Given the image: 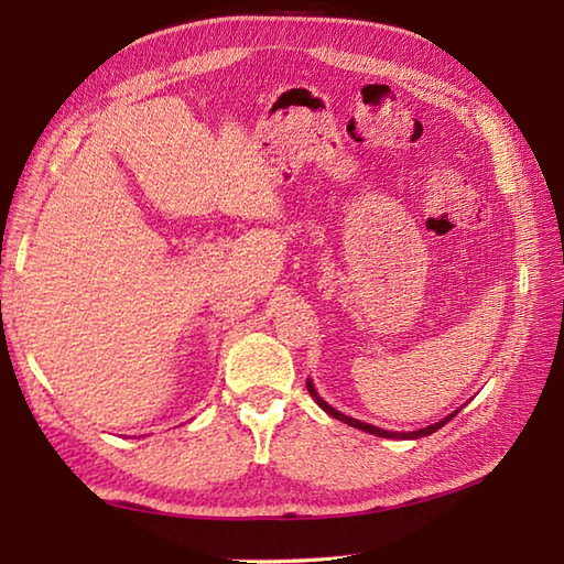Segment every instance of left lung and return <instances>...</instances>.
Returning <instances> with one entry per match:
<instances>
[{"label":"left lung","mask_w":564,"mask_h":564,"mask_svg":"<svg viewBox=\"0 0 564 564\" xmlns=\"http://www.w3.org/2000/svg\"><path fill=\"white\" fill-rule=\"evenodd\" d=\"M307 392H310V398H313L322 410H325L329 416H334V419H339V422H344V424H349V426H354V429H361V431H366V434H373V436H380V438H422V436H429V434H434V431H438L443 424H448L451 419L455 416V412L451 414V416H446V419H441V422H436V424H431V426H426V429H419V431H406V434H400V431H386V429H378V426H373V424H366V422H358V419H351V416H346V414H341L339 410H334L332 404H327L325 400L319 398L317 394V390H315V386L313 382L307 380Z\"/></svg>","instance_id":"left-lung-1"}]
</instances>
